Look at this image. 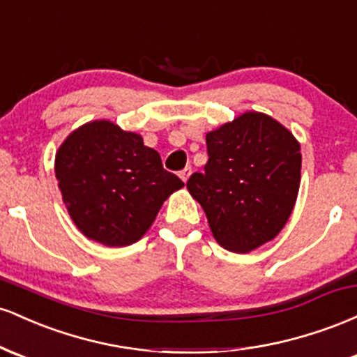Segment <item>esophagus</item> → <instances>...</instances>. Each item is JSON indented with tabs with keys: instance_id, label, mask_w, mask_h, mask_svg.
<instances>
[{
	"instance_id": "esophagus-1",
	"label": "esophagus",
	"mask_w": 357,
	"mask_h": 357,
	"mask_svg": "<svg viewBox=\"0 0 357 357\" xmlns=\"http://www.w3.org/2000/svg\"><path fill=\"white\" fill-rule=\"evenodd\" d=\"M190 176H191V167H184L181 173H179V178H181L184 183H186L188 179H190Z\"/></svg>"
}]
</instances>
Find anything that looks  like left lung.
Segmentation results:
<instances>
[{"label": "left lung", "instance_id": "8db88e82", "mask_svg": "<svg viewBox=\"0 0 357 357\" xmlns=\"http://www.w3.org/2000/svg\"><path fill=\"white\" fill-rule=\"evenodd\" d=\"M204 173L186 188L223 248L248 253L273 240L292 215L301 186V144L287 127L248 110L206 134Z\"/></svg>", "mask_w": 357, "mask_h": 357}]
</instances>
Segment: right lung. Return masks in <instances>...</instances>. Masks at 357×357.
Returning a JSON list of instances; mask_svg holds the SVG:
<instances>
[{
  "label": "right lung",
  "instance_id": "1",
  "mask_svg": "<svg viewBox=\"0 0 357 357\" xmlns=\"http://www.w3.org/2000/svg\"><path fill=\"white\" fill-rule=\"evenodd\" d=\"M55 176L75 227L116 248L141 240L162 203L184 186L142 136L105 119L68 134L55 154Z\"/></svg>",
  "mask_w": 357,
  "mask_h": 357
}]
</instances>
